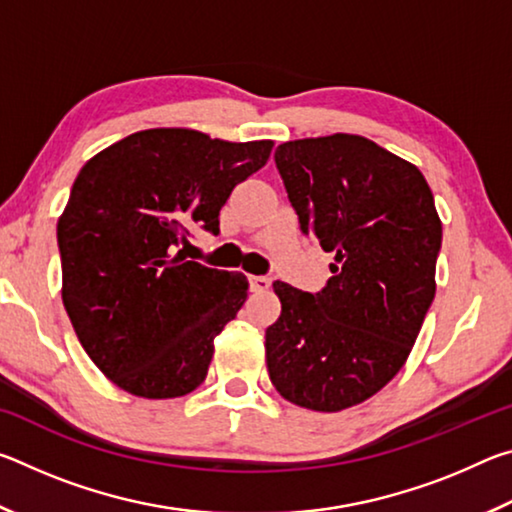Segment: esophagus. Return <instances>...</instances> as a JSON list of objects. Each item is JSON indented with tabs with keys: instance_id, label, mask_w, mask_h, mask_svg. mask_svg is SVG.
I'll list each match as a JSON object with an SVG mask.
<instances>
[{
	"instance_id": "obj_1",
	"label": "esophagus",
	"mask_w": 512,
	"mask_h": 512,
	"mask_svg": "<svg viewBox=\"0 0 512 512\" xmlns=\"http://www.w3.org/2000/svg\"><path fill=\"white\" fill-rule=\"evenodd\" d=\"M248 282H250V291H255V293L271 289V277H266V275H250Z\"/></svg>"
}]
</instances>
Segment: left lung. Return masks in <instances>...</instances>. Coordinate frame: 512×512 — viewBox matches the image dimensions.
I'll use <instances>...</instances> for the list:
<instances>
[{"label":"left lung","mask_w":512,"mask_h":512,"mask_svg":"<svg viewBox=\"0 0 512 512\" xmlns=\"http://www.w3.org/2000/svg\"><path fill=\"white\" fill-rule=\"evenodd\" d=\"M275 164L302 232L334 264L318 293L273 282L282 314L266 329L268 377L291 404L336 413L409 359L436 296L443 223L422 171L368 137L284 142Z\"/></svg>","instance_id":"left-lung-1"}]
</instances>
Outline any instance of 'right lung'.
<instances>
[{
	"label": "right lung",
	"mask_w": 512,
	"mask_h": 512,
	"mask_svg": "<svg viewBox=\"0 0 512 512\" xmlns=\"http://www.w3.org/2000/svg\"><path fill=\"white\" fill-rule=\"evenodd\" d=\"M271 151V140L149 128L83 164L58 219L63 305L83 350L121 391L171 400L205 381L248 280L187 262L178 246L192 225L219 232L232 189Z\"/></svg>",
	"instance_id": "obj_1"
}]
</instances>
